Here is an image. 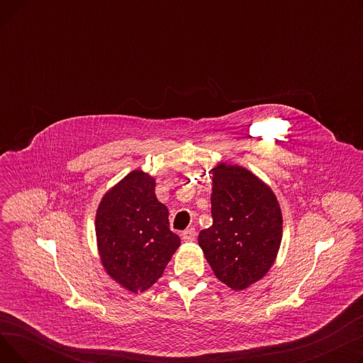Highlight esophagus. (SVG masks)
<instances>
[{
    "label": "esophagus",
    "mask_w": 363,
    "mask_h": 363,
    "mask_svg": "<svg viewBox=\"0 0 363 363\" xmlns=\"http://www.w3.org/2000/svg\"><path fill=\"white\" fill-rule=\"evenodd\" d=\"M196 235H197V233H196L194 228H188V230H185L182 233V240L185 242H193L196 240Z\"/></svg>",
    "instance_id": "1"
}]
</instances>
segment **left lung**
<instances>
[{
	"mask_svg": "<svg viewBox=\"0 0 363 363\" xmlns=\"http://www.w3.org/2000/svg\"><path fill=\"white\" fill-rule=\"evenodd\" d=\"M211 228L199 245L215 277L242 291L274 266L282 240V212L272 188L240 164L212 167Z\"/></svg>",
	"mask_w": 363,
	"mask_h": 363,
	"instance_id": "left-lung-1",
	"label": "left lung"
}]
</instances>
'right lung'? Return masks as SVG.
<instances>
[{"instance_id":"right-lung-1","label":"right lung","mask_w":363,"mask_h":363,"mask_svg":"<svg viewBox=\"0 0 363 363\" xmlns=\"http://www.w3.org/2000/svg\"><path fill=\"white\" fill-rule=\"evenodd\" d=\"M156 178L135 169L107 189L95 213V237L106 274L138 294L157 282L181 245L169 211L156 197Z\"/></svg>"}]
</instances>
